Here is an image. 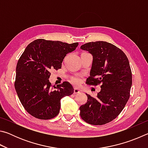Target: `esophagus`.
Here are the masks:
<instances>
[{
	"label": "esophagus",
	"instance_id": "1",
	"mask_svg": "<svg viewBox=\"0 0 148 148\" xmlns=\"http://www.w3.org/2000/svg\"><path fill=\"white\" fill-rule=\"evenodd\" d=\"M80 92H81V91H80V90L78 88H76V87H75L74 89V94L79 93Z\"/></svg>",
	"mask_w": 148,
	"mask_h": 148
}]
</instances>
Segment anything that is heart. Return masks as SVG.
<instances>
[{
	"instance_id": "1",
	"label": "heart",
	"mask_w": 148,
	"mask_h": 148,
	"mask_svg": "<svg viewBox=\"0 0 148 148\" xmlns=\"http://www.w3.org/2000/svg\"><path fill=\"white\" fill-rule=\"evenodd\" d=\"M77 82H78L77 81V79H75V82H76V83H77Z\"/></svg>"
}]
</instances>
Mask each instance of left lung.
<instances>
[{
    "label": "left lung",
    "instance_id": "1",
    "mask_svg": "<svg viewBox=\"0 0 148 148\" xmlns=\"http://www.w3.org/2000/svg\"><path fill=\"white\" fill-rule=\"evenodd\" d=\"M80 48L92 56L86 84H101L96 97L86 94L87 101L79 107L80 116L89 124L104 125L119 116L130 97L132 72L129 60L121 49L106 42H89Z\"/></svg>",
    "mask_w": 148,
    "mask_h": 148
}]
</instances>
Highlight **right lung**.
Here are the masks:
<instances>
[{"mask_svg":"<svg viewBox=\"0 0 148 148\" xmlns=\"http://www.w3.org/2000/svg\"><path fill=\"white\" fill-rule=\"evenodd\" d=\"M77 46V42L37 39L25 49L17 64L14 86L21 104L31 116L53 118L59 113L61 99L74 92L69 82L52 87L48 79L51 69H61L64 57Z\"/></svg>","mask_w":148,"mask_h":148,"instance_id":"obj_1","label":"right lung"}]
</instances>
